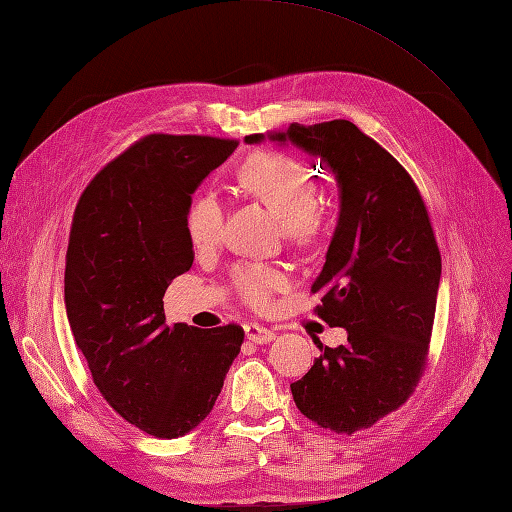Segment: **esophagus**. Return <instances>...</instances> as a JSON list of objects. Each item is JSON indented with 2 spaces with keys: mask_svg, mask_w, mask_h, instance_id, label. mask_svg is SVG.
I'll list each match as a JSON object with an SVG mask.
<instances>
[{
  "mask_svg": "<svg viewBox=\"0 0 512 512\" xmlns=\"http://www.w3.org/2000/svg\"><path fill=\"white\" fill-rule=\"evenodd\" d=\"M245 335L247 339H252L254 344H269L275 339V331L262 327V324H256V322L245 324Z\"/></svg>",
  "mask_w": 512,
  "mask_h": 512,
  "instance_id": "34e87169",
  "label": "esophagus"
}]
</instances>
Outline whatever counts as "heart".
Wrapping results in <instances>:
<instances>
[{
	"label": "heart",
	"mask_w": 512,
	"mask_h": 512,
	"mask_svg": "<svg viewBox=\"0 0 512 512\" xmlns=\"http://www.w3.org/2000/svg\"><path fill=\"white\" fill-rule=\"evenodd\" d=\"M239 183L252 198L280 215L290 239L309 243L322 232L327 203L318 194L309 168L297 158L277 151L252 153L239 168ZM185 228L198 252L215 250L224 235L222 200L211 192L198 194L185 213ZM230 284L245 305L269 312L277 294L290 288V277L275 265L243 262L232 269Z\"/></svg>",
	"instance_id": "heart-1"
}]
</instances>
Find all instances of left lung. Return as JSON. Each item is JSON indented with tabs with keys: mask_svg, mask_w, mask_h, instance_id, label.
Wrapping results in <instances>:
<instances>
[{
	"mask_svg": "<svg viewBox=\"0 0 512 512\" xmlns=\"http://www.w3.org/2000/svg\"><path fill=\"white\" fill-rule=\"evenodd\" d=\"M271 138L316 156L342 192L312 292L320 294L318 318L344 327L348 342L318 346L312 369L290 391L309 421L352 436L404 406L425 374L442 273L438 241L408 170L352 121L292 123Z\"/></svg>",
	"mask_w": 512,
	"mask_h": 512,
	"instance_id": "8db88e82",
	"label": "left lung"
}]
</instances>
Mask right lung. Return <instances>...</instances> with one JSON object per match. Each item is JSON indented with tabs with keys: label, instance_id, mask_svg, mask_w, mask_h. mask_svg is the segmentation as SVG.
<instances>
[{
	"label": "right lung",
	"instance_id": "obj_1",
	"mask_svg": "<svg viewBox=\"0 0 512 512\" xmlns=\"http://www.w3.org/2000/svg\"><path fill=\"white\" fill-rule=\"evenodd\" d=\"M239 141L147 134L89 181L66 252V312L91 378L121 418L179 438L213 410L243 344L239 324H168L164 292L190 271L192 194Z\"/></svg>",
	"mask_w": 512,
	"mask_h": 512
}]
</instances>
